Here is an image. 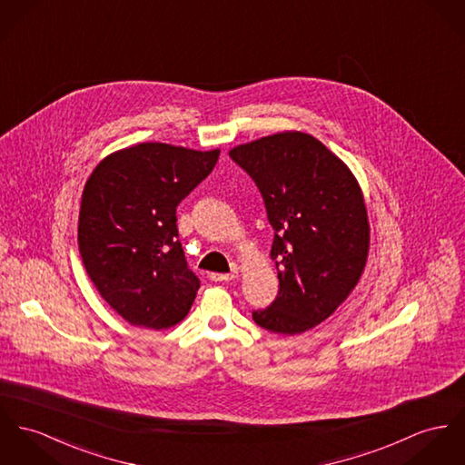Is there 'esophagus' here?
I'll return each mask as SVG.
<instances>
[{
	"label": "esophagus",
	"instance_id": "obj_1",
	"mask_svg": "<svg viewBox=\"0 0 465 465\" xmlns=\"http://www.w3.org/2000/svg\"><path fill=\"white\" fill-rule=\"evenodd\" d=\"M237 271H239V269H237V267H233V271H232L230 274H221V272H211V276H209V278H211L213 282H215V283H217V282H232L233 278H237Z\"/></svg>",
	"mask_w": 465,
	"mask_h": 465
}]
</instances>
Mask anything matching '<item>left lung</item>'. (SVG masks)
Segmentation results:
<instances>
[{
	"label": "left lung",
	"mask_w": 465,
	"mask_h": 465,
	"mask_svg": "<svg viewBox=\"0 0 465 465\" xmlns=\"http://www.w3.org/2000/svg\"><path fill=\"white\" fill-rule=\"evenodd\" d=\"M230 157L258 185L274 230L280 292L252 321L285 336L313 329L351 295L366 267L370 223L358 179L301 131L237 144Z\"/></svg>",
	"instance_id": "left-lung-1"
}]
</instances>
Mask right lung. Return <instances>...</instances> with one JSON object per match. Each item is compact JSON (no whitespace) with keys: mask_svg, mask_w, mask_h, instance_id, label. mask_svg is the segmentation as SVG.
I'll list each match as a JSON object with an SVG mask.
<instances>
[{"mask_svg":"<svg viewBox=\"0 0 465 465\" xmlns=\"http://www.w3.org/2000/svg\"><path fill=\"white\" fill-rule=\"evenodd\" d=\"M221 150L133 144L106 155L86 180L77 224L83 265L124 321L153 331L189 313L198 278L187 269L177 207Z\"/></svg>","mask_w":465,"mask_h":465,"instance_id":"add662e5","label":"right lung"}]
</instances>
